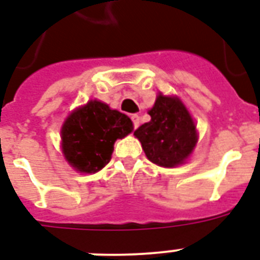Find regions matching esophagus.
Masks as SVG:
<instances>
[{
	"label": "esophagus",
	"instance_id": "1",
	"mask_svg": "<svg viewBox=\"0 0 260 260\" xmlns=\"http://www.w3.org/2000/svg\"><path fill=\"white\" fill-rule=\"evenodd\" d=\"M132 120H133V124H134V128H137L138 126H140V122H141L140 115H137V114H133Z\"/></svg>",
	"mask_w": 260,
	"mask_h": 260
}]
</instances>
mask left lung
<instances>
[{
  "mask_svg": "<svg viewBox=\"0 0 260 260\" xmlns=\"http://www.w3.org/2000/svg\"><path fill=\"white\" fill-rule=\"evenodd\" d=\"M149 115L151 119L134 132L147 158L165 168L184 162L197 142L196 126L185 106L177 98L158 95Z\"/></svg>",
  "mask_w": 260,
  "mask_h": 260,
  "instance_id": "obj_1",
  "label": "left lung"
}]
</instances>
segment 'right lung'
<instances>
[{"label": "right lung", "instance_id": "add662e5", "mask_svg": "<svg viewBox=\"0 0 260 260\" xmlns=\"http://www.w3.org/2000/svg\"><path fill=\"white\" fill-rule=\"evenodd\" d=\"M130 118L98 101L72 113L61 128L63 153L75 169L95 173L111 159L114 142L132 133Z\"/></svg>", "mask_w": 260, "mask_h": 260}]
</instances>
